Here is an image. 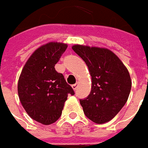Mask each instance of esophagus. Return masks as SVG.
I'll return each mask as SVG.
<instances>
[{
	"instance_id": "1",
	"label": "esophagus",
	"mask_w": 148,
	"mask_h": 148,
	"mask_svg": "<svg viewBox=\"0 0 148 148\" xmlns=\"http://www.w3.org/2000/svg\"><path fill=\"white\" fill-rule=\"evenodd\" d=\"M78 86H79V81H77V82H76V83H75L74 85H73V86H72V88H73L74 90H76Z\"/></svg>"
}]
</instances>
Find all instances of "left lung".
<instances>
[{"mask_svg":"<svg viewBox=\"0 0 148 148\" xmlns=\"http://www.w3.org/2000/svg\"><path fill=\"white\" fill-rule=\"evenodd\" d=\"M72 49L85 61L91 76L90 93L79 100L83 111L94 123H107L128 100L131 79L127 68L107 48L74 45Z\"/></svg>","mask_w":148,"mask_h":148,"instance_id":"8db88e82","label":"left lung"}]
</instances>
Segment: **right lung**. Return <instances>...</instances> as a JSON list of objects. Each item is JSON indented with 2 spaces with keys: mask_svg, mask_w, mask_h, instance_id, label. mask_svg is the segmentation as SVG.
Returning <instances> with one entry per match:
<instances>
[{
  "mask_svg": "<svg viewBox=\"0 0 148 148\" xmlns=\"http://www.w3.org/2000/svg\"><path fill=\"white\" fill-rule=\"evenodd\" d=\"M67 47L65 43L52 41L37 48L18 79V93L22 106L31 119L45 125L60 118L68 94H74L63 75L55 69Z\"/></svg>",
  "mask_w": 148,
  "mask_h": 148,
  "instance_id": "1",
  "label": "right lung"
}]
</instances>
